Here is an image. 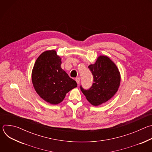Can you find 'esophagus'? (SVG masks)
<instances>
[{
  "label": "esophagus",
  "mask_w": 152,
  "mask_h": 152,
  "mask_svg": "<svg viewBox=\"0 0 152 152\" xmlns=\"http://www.w3.org/2000/svg\"><path fill=\"white\" fill-rule=\"evenodd\" d=\"M75 80H76V82H77V83L79 84V82H80V79H79V77H76Z\"/></svg>",
  "instance_id": "obj_1"
}]
</instances>
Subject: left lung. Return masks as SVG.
Listing matches in <instances>:
<instances>
[{
	"instance_id": "1",
	"label": "left lung",
	"mask_w": 152,
	"mask_h": 152,
	"mask_svg": "<svg viewBox=\"0 0 152 152\" xmlns=\"http://www.w3.org/2000/svg\"><path fill=\"white\" fill-rule=\"evenodd\" d=\"M94 83L89 90H80L93 105L99 106L111 99L117 92L120 85V73L115 63L107 56L100 55L95 64H90Z\"/></svg>"
}]
</instances>
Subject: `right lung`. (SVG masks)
Listing matches in <instances>:
<instances>
[{
  "mask_svg": "<svg viewBox=\"0 0 152 152\" xmlns=\"http://www.w3.org/2000/svg\"><path fill=\"white\" fill-rule=\"evenodd\" d=\"M61 58L55 50L42 52L37 59L32 72V82L37 93L46 102L57 104L77 83L62 69Z\"/></svg>",
  "mask_w": 152,
  "mask_h": 152,
  "instance_id": "obj_1",
  "label": "right lung"
}]
</instances>
